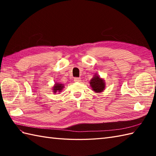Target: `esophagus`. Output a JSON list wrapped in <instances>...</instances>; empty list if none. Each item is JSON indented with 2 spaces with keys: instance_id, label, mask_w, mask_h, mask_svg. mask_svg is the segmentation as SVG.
I'll use <instances>...</instances> for the list:
<instances>
[{
  "instance_id": "1",
  "label": "esophagus",
  "mask_w": 156,
  "mask_h": 156,
  "mask_svg": "<svg viewBox=\"0 0 156 156\" xmlns=\"http://www.w3.org/2000/svg\"><path fill=\"white\" fill-rule=\"evenodd\" d=\"M74 80L75 82H80L81 80V79H80V78H74Z\"/></svg>"
}]
</instances>
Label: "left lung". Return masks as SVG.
I'll use <instances>...</instances> for the list:
<instances>
[{"label":"left lung","instance_id":"obj_1","mask_svg":"<svg viewBox=\"0 0 156 156\" xmlns=\"http://www.w3.org/2000/svg\"><path fill=\"white\" fill-rule=\"evenodd\" d=\"M90 84L91 87L94 92H101L104 90L105 88V84L104 80L102 78H99L98 76H95L94 78H92L90 80Z\"/></svg>","mask_w":156,"mask_h":156}]
</instances>
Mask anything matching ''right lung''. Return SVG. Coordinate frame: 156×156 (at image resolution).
Here are the masks:
<instances>
[{
  "label": "right lung",
  "instance_id": "right-lung-1",
  "mask_svg": "<svg viewBox=\"0 0 156 156\" xmlns=\"http://www.w3.org/2000/svg\"><path fill=\"white\" fill-rule=\"evenodd\" d=\"M63 88H64V86H63L62 84H55V86L54 87V93H55L56 92H60L62 91V90L63 89Z\"/></svg>",
  "mask_w": 156,
  "mask_h": 156
}]
</instances>
